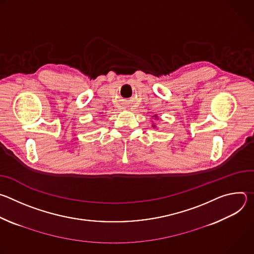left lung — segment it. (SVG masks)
Returning <instances> with one entry per match:
<instances>
[{
    "label": "left lung",
    "mask_w": 254,
    "mask_h": 254,
    "mask_svg": "<svg viewBox=\"0 0 254 254\" xmlns=\"http://www.w3.org/2000/svg\"><path fill=\"white\" fill-rule=\"evenodd\" d=\"M154 127H155V126H154Z\"/></svg>",
    "instance_id": "obj_1"
}]
</instances>
